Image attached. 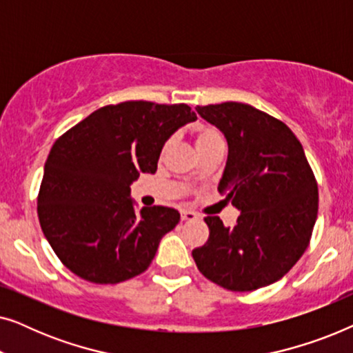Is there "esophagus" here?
Wrapping results in <instances>:
<instances>
[{
    "instance_id": "obj_1",
    "label": "esophagus",
    "mask_w": 353,
    "mask_h": 353,
    "mask_svg": "<svg viewBox=\"0 0 353 353\" xmlns=\"http://www.w3.org/2000/svg\"><path fill=\"white\" fill-rule=\"evenodd\" d=\"M197 219H199V215H197L196 212L181 210V220L183 221H192V220H197Z\"/></svg>"
}]
</instances>
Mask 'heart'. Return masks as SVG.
I'll return each mask as SVG.
<instances>
[{
  "instance_id": "heart-1",
  "label": "heart",
  "mask_w": 353,
  "mask_h": 353,
  "mask_svg": "<svg viewBox=\"0 0 353 353\" xmlns=\"http://www.w3.org/2000/svg\"><path fill=\"white\" fill-rule=\"evenodd\" d=\"M194 139H196V148L197 151L204 149L207 146H212L215 143H225L223 134H221L215 127H210V125H197L194 128ZM170 141L163 144V149L168 148Z\"/></svg>"
}]
</instances>
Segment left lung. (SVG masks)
<instances>
[{
  "instance_id": "obj_1",
  "label": "left lung",
  "mask_w": 353,
  "mask_h": 353,
  "mask_svg": "<svg viewBox=\"0 0 353 353\" xmlns=\"http://www.w3.org/2000/svg\"><path fill=\"white\" fill-rule=\"evenodd\" d=\"M223 132L228 161L219 191L241 212L233 228L205 216L209 239L192 259L212 283L248 292L281 279L310 243L318 185L301 141L281 120L243 103L197 105Z\"/></svg>"
}]
</instances>
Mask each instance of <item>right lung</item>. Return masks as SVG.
<instances>
[{"label":"right lung","mask_w":353,"mask_h":353,"mask_svg":"<svg viewBox=\"0 0 353 353\" xmlns=\"http://www.w3.org/2000/svg\"><path fill=\"white\" fill-rule=\"evenodd\" d=\"M197 117L188 104L104 105L56 139L38 192L48 243L72 273L117 284L146 272L162 236L180 221L172 207L137 214L130 185L156 173L170 134Z\"/></svg>","instance_id":"1"}]
</instances>
